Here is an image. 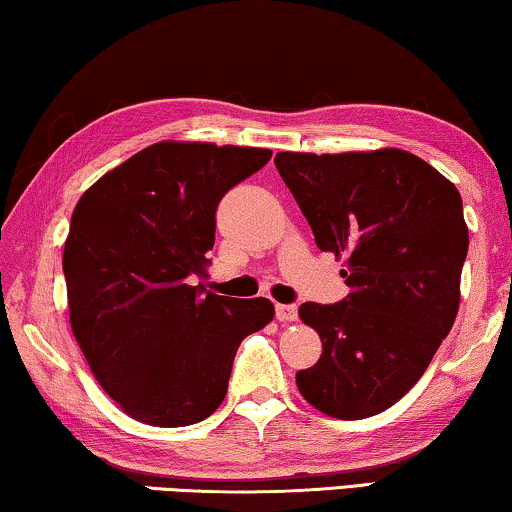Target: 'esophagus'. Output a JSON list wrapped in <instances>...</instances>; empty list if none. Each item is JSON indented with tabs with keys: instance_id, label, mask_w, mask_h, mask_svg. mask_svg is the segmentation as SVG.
<instances>
[{
	"instance_id": "1",
	"label": "esophagus",
	"mask_w": 512,
	"mask_h": 512,
	"mask_svg": "<svg viewBox=\"0 0 512 512\" xmlns=\"http://www.w3.org/2000/svg\"><path fill=\"white\" fill-rule=\"evenodd\" d=\"M276 318L280 322H294V320L299 318L297 306H292V304H276Z\"/></svg>"
}]
</instances>
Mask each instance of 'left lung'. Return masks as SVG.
<instances>
[{"instance_id":"left-lung-1","label":"left lung","mask_w":512,"mask_h":512,"mask_svg":"<svg viewBox=\"0 0 512 512\" xmlns=\"http://www.w3.org/2000/svg\"><path fill=\"white\" fill-rule=\"evenodd\" d=\"M276 169L325 253L345 257L350 294L306 301L299 318L322 355L297 373L311 406L364 420L397 403L457 318L469 229L459 190L399 148L371 153H278Z\"/></svg>"}]
</instances>
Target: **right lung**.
<instances>
[{"mask_svg":"<svg viewBox=\"0 0 512 512\" xmlns=\"http://www.w3.org/2000/svg\"><path fill=\"white\" fill-rule=\"evenodd\" d=\"M269 160L266 148L162 141L78 199L62 255L71 331L97 383L134 420H206L243 338L273 320L269 299L192 285L211 262L220 199Z\"/></svg>","mask_w":512,"mask_h":512,"instance_id":"right-lung-1","label":"right lung"}]
</instances>
